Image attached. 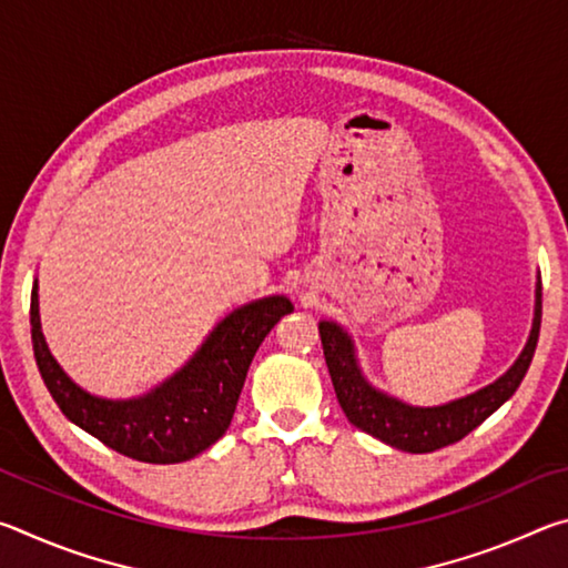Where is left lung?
<instances>
[{"instance_id":"8db88e82","label":"left lung","mask_w":568,"mask_h":568,"mask_svg":"<svg viewBox=\"0 0 568 568\" xmlns=\"http://www.w3.org/2000/svg\"><path fill=\"white\" fill-rule=\"evenodd\" d=\"M318 328L335 396H338L341 408L353 426L381 438L383 444L393 448L410 450V454H430V450L450 446L468 436L521 386L534 358L538 331H541V281L536 285L534 328L518 361L491 386L436 408H413L368 386V381L361 376L358 363H355L348 333H343L341 325L328 321H323Z\"/></svg>"}]
</instances>
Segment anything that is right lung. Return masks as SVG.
<instances>
[{"label": "right lung", "instance_id": "obj_1", "mask_svg": "<svg viewBox=\"0 0 568 568\" xmlns=\"http://www.w3.org/2000/svg\"><path fill=\"white\" fill-rule=\"evenodd\" d=\"M293 311L283 295L247 303L210 333L185 368L152 393L132 400L90 396L64 376L40 331L37 283L30 323L34 358L62 413L122 456L142 464H180L203 454L225 434L255 351L273 325Z\"/></svg>", "mask_w": 568, "mask_h": 568}]
</instances>
